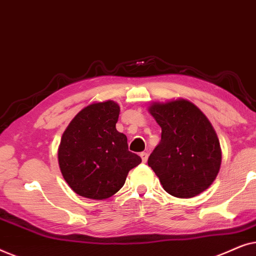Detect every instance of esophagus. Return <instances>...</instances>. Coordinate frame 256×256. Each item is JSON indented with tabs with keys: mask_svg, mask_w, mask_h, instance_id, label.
Instances as JSON below:
<instances>
[{
	"mask_svg": "<svg viewBox=\"0 0 256 256\" xmlns=\"http://www.w3.org/2000/svg\"><path fill=\"white\" fill-rule=\"evenodd\" d=\"M141 158H142V162L146 163V160H148V152H141Z\"/></svg>",
	"mask_w": 256,
	"mask_h": 256,
	"instance_id": "obj_1",
	"label": "esophagus"
}]
</instances>
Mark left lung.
I'll use <instances>...</instances> for the list:
<instances>
[{
  "label": "left lung",
  "instance_id": "left-lung-1",
  "mask_svg": "<svg viewBox=\"0 0 256 256\" xmlns=\"http://www.w3.org/2000/svg\"><path fill=\"white\" fill-rule=\"evenodd\" d=\"M148 112L162 128L148 166L164 190L177 198H192L208 190L218 176L222 148L206 115L182 98L152 102Z\"/></svg>",
  "mask_w": 256,
  "mask_h": 256
}]
</instances>
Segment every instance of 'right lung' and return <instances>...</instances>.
<instances>
[{
	"label": "right lung",
	"instance_id": "add662e5",
	"mask_svg": "<svg viewBox=\"0 0 256 256\" xmlns=\"http://www.w3.org/2000/svg\"><path fill=\"white\" fill-rule=\"evenodd\" d=\"M115 101L84 107L62 132L58 163L68 186L82 197L102 200L124 186L128 172L142 162L128 150L127 136L116 130Z\"/></svg>",
	"mask_w": 256,
	"mask_h": 256
}]
</instances>
